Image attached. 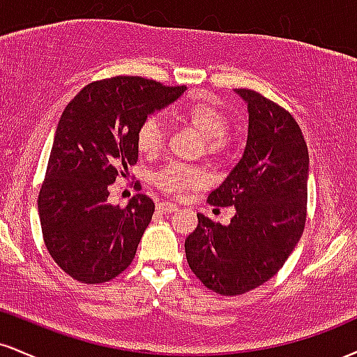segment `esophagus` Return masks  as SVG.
<instances>
[{
  "label": "esophagus",
  "mask_w": 357,
  "mask_h": 357,
  "mask_svg": "<svg viewBox=\"0 0 357 357\" xmlns=\"http://www.w3.org/2000/svg\"><path fill=\"white\" fill-rule=\"evenodd\" d=\"M155 210H158L159 213H162V215H166V213H173L178 210V204L169 203V202H161V203H158Z\"/></svg>",
  "instance_id": "34e87169"
}]
</instances>
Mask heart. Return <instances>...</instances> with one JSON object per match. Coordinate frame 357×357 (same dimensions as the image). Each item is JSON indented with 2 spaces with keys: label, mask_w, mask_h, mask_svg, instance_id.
<instances>
[{
  "label": "heart",
  "mask_w": 357,
  "mask_h": 357,
  "mask_svg": "<svg viewBox=\"0 0 357 357\" xmlns=\"http://www.w3.org/2000/svg\"><path fill=\"white\" fill-rule=\"evenodd\" d=\"M174 114L181 121L195 127L204 137L206 151L220 153L227 142L228 117L218 105L210 100H191L179 105ZM165 146V126L158 116H149L137 129V147L144 154H155ZM154 181L166 192H181L190 188L202 186L204 178L198 167L183 162H169L154 174Z\"/></svg>",
  "instance_id": "heart-1"
}]
</instances>
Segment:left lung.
I'll list each match as a JSON object with an SVG mask.
<instances>
[{
    "instance_id": "left-lung-1",
    "label": "left lung",
    "mask_w": 357,
    "mask_h": 357,
    "mask_svg": "<svg viewBox=\"0 0 357 357\" xmlns=\"http://www.w3.org/2000/svg\"><path fill=\"white\" fill-rule=\"evenodd\" d=\"M235 93L248 109L247 146L208 196L235 215L223 227L199 213L184 241L190 268L221 296H240L275 275L301 240L307 210L309 151L296 119L255 90Z\"/></svg>"
}]
</instances>
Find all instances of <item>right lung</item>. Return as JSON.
<instances>
[{"mask_svg":"<svg viewBox=\"0 0 357 357\" xmlns=\"http://www.w3.org/2000/svg\"><path fill=\"white\" fill-rule=\"evenodd\" d=\"M141 77L89 84L68 102L56 126L38 215L48 253L82 284H102L124 272L154 213L149 196L126 208L107 202L109 184L137 162V129L147 116L181 97Z\"/></svg>","mask_w":357,"mask_h":357,"instance_id":"obj_1","label":"right lung"}]
</instances>
